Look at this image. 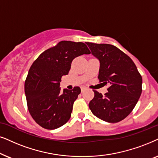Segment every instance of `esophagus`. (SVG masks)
<instances>
[{
	"label": "esophagus",
	"instance_id": "obj_1",
	"mask_svg": "<svg viewBox=\"0 0 158 158\" xmlns=\"http://www.w3.org/2000/svg\"><path fill=\"white\" fill-rule=\"evenodd\" d=\"M85 89H86V87H81V92H84V91H85Z\"/></svg>",
	"mask_w": 158,
	"mask_h": 158
}]
</instances>
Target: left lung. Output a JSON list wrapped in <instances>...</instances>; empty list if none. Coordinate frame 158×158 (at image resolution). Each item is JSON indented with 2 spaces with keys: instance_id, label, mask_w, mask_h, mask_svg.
<instances>
[{
  "instance_id": "1",
  "label": "left lung",
  "mask_w": 158,
  "mask_h": 158,
  "mask_svg": "<svg viewBox=\"0 0 158 158\" xmlns=\"http://www.w3.org/2000/svg\"><path fill=\"white\" fill-rule=\"evenodd\" d=\"M92 54L100 60L98 79L109 85L102 95L93 90L89 103L96 117L109 123L122 121L133 110L142 93V78L129 56L110 44L87 43Z\"/></svg>"
}]
</instances>
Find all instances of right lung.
Returning <instances> with one entry per match:
<instances>
[{
	"label": "right lung",
	"mask_w": 158,
	"mask_h": 158,
	"mask_svg": "<svg viewBox=\"0 0 158 158\" xmlns=\"http://www.w3.org/2000/svg\"><path fill=\"white\" fill-rule=\"evenodd\" d=\"M83 54H90L85 43L60 41L42 52L29 69L24 84L27 108L44 129H58L70 119L81 89L60 91V82L62 76L69 73L72 60Z\"/></svg>",
	"instance_id": "right-lung-1"
}]
</instances>
